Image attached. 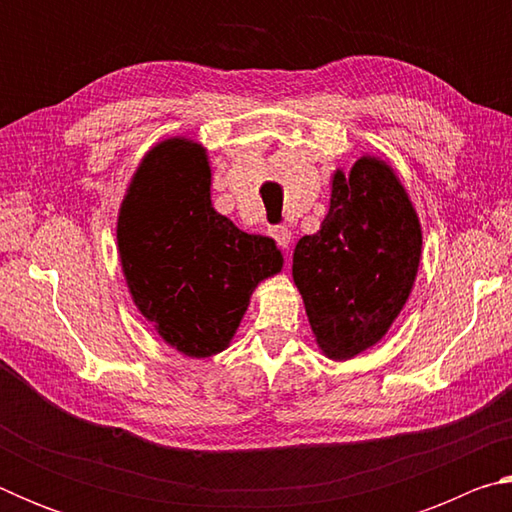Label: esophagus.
I'll return each mask as SVG.
<instances>
[{
	"label": "esophagus",
	"mask_w": 512,
	"mask_h": 512,
	"mask_svg": "<svg viewBox=\"0 0 512 512\" xmlns=\"http://www.w3.org/2000/svg\"><path fill=\"white\" fill-rule=\"evenodd\" d=\"M271 237L275 239V244L284 250L291 246V239H293L289 225H275V228H271Z\"/></svg>",
	"instance_id": "esophagus-1"
}]
</instances>
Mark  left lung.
Segmentation results:
<instances>
[{"instance_id": "1", "label": "left lung", "mask_w": 512, "mask_h": 512, "mask_svg": "<svg viewBox=\"0 0 512 512\" xmlns=\"http://www.w3.org/2000/svg\"><path fill=\"white\" fill-rule=\"evenodd\" d=\"M418 216L393 169L361 158L334 173L329 212L298 241L293 280L316 341L350 359L388 332L409 298L420 264Z\"/></svg>"}]
</instances>
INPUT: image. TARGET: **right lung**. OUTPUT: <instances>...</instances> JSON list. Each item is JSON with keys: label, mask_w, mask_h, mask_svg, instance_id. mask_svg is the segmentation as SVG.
<instances>
[{"label": "right lung", "mask_w": 512, "mask_h": 512, "mask_svg": "<svg viewBox=\"0 0 512 512\" xmlns=\"http://www.w3.org/2000/svg\"><path fill=\"white\" fill-rule=\"evenodd\" d=\"M210 178L201 146L162 142L142 160L117 223L137 309L187 357L221 352L257 282L282 268L271 239L214 212Z\"/></svg>", "instance_id": "add662e5"}]
</instances>
